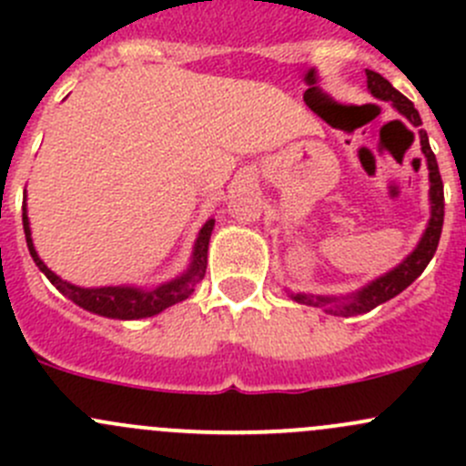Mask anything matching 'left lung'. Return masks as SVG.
<instances>
[{
    "label": "left lung",
    "mask_w": 466,
    "mask_h": 466,
    "mask_svg": "<svg viewBox=\"0 0 466 466\" xmlns=\"http://www.w3.org/2000/svg\"><path fill=\"white\" fill-rule=\"evenodd\" d=\"M365 74H368V89L374 98L392 103L394 110H397L399 115L406 116L412 126H421L420 112L415 110V106H412V103L408 101L399 89L392 87V83L385 81L380 74L372 72V69H365ZM420 144H421V153H424L426 157V167H429L431 218H429V225H426L424 234H421L420 243L415 246V250H412L401 263H397L392 270L383 272V275L377 277V279H372L370 284H365L363 289H359L356 293L311 295V293H293V290H286L293 302L322 309V311L329 313V316H342V318L360 316V313L372 311V309H377L379 304L397 298L401 290H406L408 286H410L412 281L424 272V268L429 266L431 259H433L437 243H440L441 223H444V185H441L440 168H437V159L433 150H431L426 130H420Z\"/></svg>",
    "instance_id": "8db88e82"
}]
</instances>
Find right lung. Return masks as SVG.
<instances>
[{
  "mask_svg": "<svg viewBox=\"0 0 466 466\" xmlns=\"http://www.w3.org/2000/svg\"><path fill=\"white\" fill-rule=\"evenodd\" d=\"M22 223H25L26 246H29L33 261H35V266L45 272L46 279H49L51 284L65 295V298L72 299L74 304H78V307L86 309L89 313H96V316L112 318V320H142V318H153L157 316V313H162L164 309L173 307V304L189 298V295L196 290V286H198V281L205 277L207 250H209L211 229H214V218H209L203 228H200L198 237H196V243H194V252H191L189 268H187L182 275H177L176 279L164 281V284L155 286V289H142V286H128V284L86 289V286L69 284L67 279L56 275V272L51 270V268H46V263L40 259V255L35 252V246H33V238H31V223H29V211H26V203L22 207Z\"/></svg>",
  "mask_w": 466,
  "mask_h": 466,
  "instance_id": "1",
  "label": "right lung"
}]
</instances>
